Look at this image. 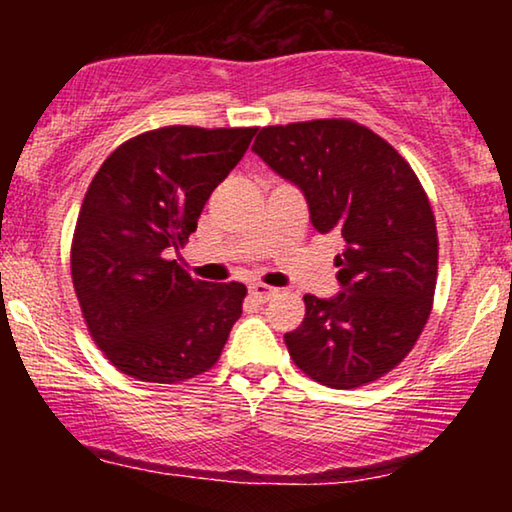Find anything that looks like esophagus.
I'll return each instance as SVG.
<instances>
[{"instance_id": "1", "label": "esophagus", "mask_w": 512, "mask_h": 512, "mask_svg": "<svg viewBox=\"0 0 512 512\" xmlns=\"http://www.w3.org/2000/svg\"><path fill=\"white\" fill-rule=\"evenodd\" d=\"M249 293H251V296H254L256 300H261V303H265V300H270L272 296H275L277 289H272V286L263 284V282H256V284L249 286Z\"/></svg>"}]
</instances>
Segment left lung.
<instances>
[{"mask_svg": "<svg viewBox=\"0 0 512 512\" xmlns=\"http://www.w3.org/2000/svg\"><path fill=\"white\" fill-rule=\"evenodd\" d=\"M251 151L303 191L319 233L345 240L340 293H307L303 324L284 335L293 363L333 389L375 382L415 347L436 291V219L417 174L347 118L268 125Z\"/></svg>", "mask_w": 512, "mask_h": 512, "instance_id": "left-lung-1", "label": "left lung"}]
</instances>
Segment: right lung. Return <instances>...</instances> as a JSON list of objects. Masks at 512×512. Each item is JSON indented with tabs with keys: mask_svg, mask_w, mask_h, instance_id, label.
<instances>
[{
	"mask_svg": "<svg viewBox=\"0 0 512 512\" xmlns=\"http://www.w3.org/2000/svg\"><path fill=\"white\" fill-rule=\"evenodd\" d=\"M256 128L170 125L104 160L83 198L72 282L97 347L142 382L174 384L219 361L247 286L193 279L172 261Z\"/></svg>",
	"mask_w": 512,
	"mask_h": 512,
	"instance_id": "1",
	"label": "right lung"
}]
</instances>
